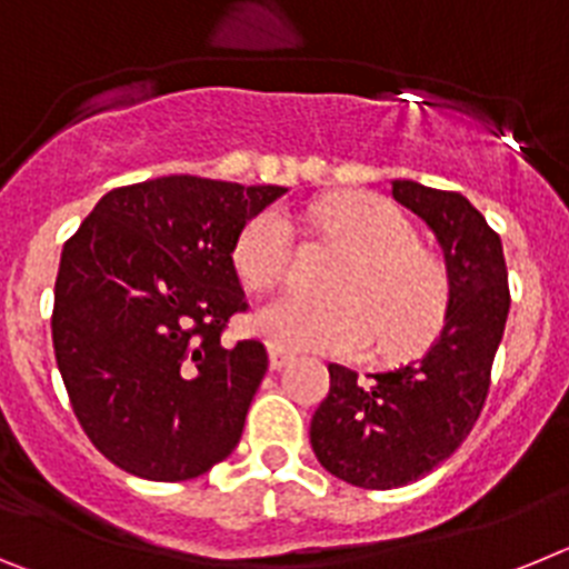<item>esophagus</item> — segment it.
<instances>
[{
  "label": "esophagus",
  "instance_id": "esophagus-1",
  "mask_svg": "<svg viewBox=\"0 0 569 569\" xmlns=\"http://www.w3.org/2000/svg\"><path fill=\"white\" fill-rule=\"evenodd\" d=\"M290 359H293V353H290V350H284V347H279V345H270V367H273V370H281V367L288 365Z\"/></svg>",
  "mask_w": 569,
  "mask_h": 569
}]
</instances>
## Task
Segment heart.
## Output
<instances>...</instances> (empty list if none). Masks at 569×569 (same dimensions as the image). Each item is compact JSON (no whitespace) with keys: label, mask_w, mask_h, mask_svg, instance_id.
<instances>
[{"label":"heart","mask_w":569,"mask_h":569,"mask_svg":"<svg viewBox=\"0 0 569 569\" xmlns=\"http://www.w3.org/2000/svg\"><path fill=\"white\" fill-rule=\"evenodd\" d=\"M316 222L350 253L336 268L328 299L290 293L270 301L256 325L270 345L316 353H361L370 341L385 359H401L433 339L450 301V281L433 253L416 244L413 224L373 193H336L316 208ZM293 228L279 208H264L241 228L233 264L253 290L288 279Z\"/></svg>","instance_id":"b5f03b06"}]
</instances>
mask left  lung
<instances>
[{
    "instance_id": "obj_1",
    "label": "left lung",
    "mask_w": 569,
    "mask_h": 569,
    "mask_svg": "<svg viewBox=\"0 0 569 569\" xmlns=\"http://www.w3.org/2000/svg\"><path fill=\"white\" fill-rule=\"evenodd\" d=\"M390 193L439 236L450 301L439 336L416 361L367 379L328 367L330 393L310 421V445L325 470L365 490L410 485L459 450L490 393L510 310L501 239L465 196L410 179Z\"/></svg>"
}]
</instances>
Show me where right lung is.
Returning a JSON list of instances; mask_svg holds the SVG:
<instances>
[{"mask_svg": "<svg viewBox=\"0 0 569 569\" xmlns=\"http://www.w3.org/2000/svg\"><path fill=\"white\" fill-rule=\"evenodd\" d=\"M281 193L162 176L104 193L64 241L53 353L84 436L124 472L188 481L239 445L268 350L222 339L248 310L233 248Z\"/></svg>", "mask_w": 569, "mask_h": 569, "instance_id": "right-lung-1", "label": "right lung"}]
</instances>
